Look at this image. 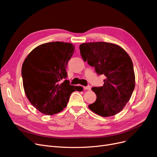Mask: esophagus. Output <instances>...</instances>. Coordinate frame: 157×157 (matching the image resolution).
<instances>
[{"instance_id": "34e87169", "label": "esophagus", "mask_w": 157, "mask_h": 157, "mask_svg": "<svg viewBox=\"0 0 157 157\" xmlns=\"http://www.w3.org/2000/svg\"><path fill=\"white\" fill-rule=\"evenodd\" d=\"M84 89L86 90H90V89H91V88H90V86H84Z\"/></svg>"}]
</instances>
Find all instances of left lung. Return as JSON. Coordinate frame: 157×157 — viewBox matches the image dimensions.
<instances>
[{"label":"left lung","instance_id":"left-lung-1","mask_svg":"<svg viewBox=\"0 0 157 157\" xmlns=\"http://www.w3.org/2000/svg\"><path fill=\"white\" fill-rule=\"evenodd\" d=\"M79 48L84 61L106 77L103 86L92 88L97 98L89 109L103 117L115 115L124 109L135 88L130 57L122 47L110 42H86Z\"/></svg>","mask_w":157,"mask_h":157}]
</instances>
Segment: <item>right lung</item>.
Here are the masks:
<instances>
[{
	"mask_svg": "<svg viewBox=\"0 0 157 157\" xmlns=\"http://www.w3.org/2000/svg\"><path fill=\"white\" fill-rule=\"evenodd\" d=\"M74 51L75 46L69 42H47L33 49L23 61L21 75L25 95L40 113L52 115L63 111L71 93L80 90L64 80L67 77L66 65Z\"/></svg>",
	"mask_w": 157,
	"mask_h": 157,
	"instance_id": "obj_1",
	"label": "right lung"
}]
</instances>
